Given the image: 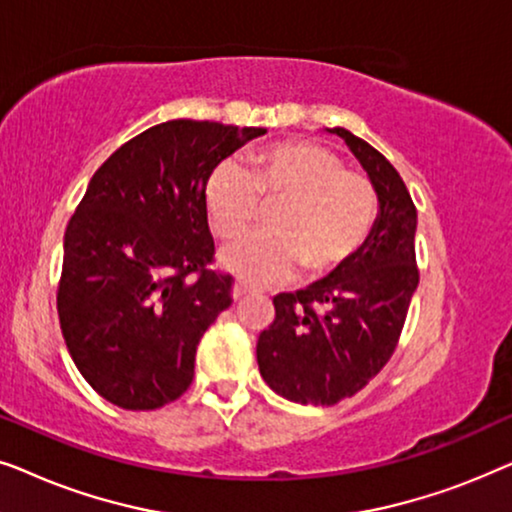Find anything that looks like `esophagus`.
<instances>
[{
	"label": "esophagus",
	"mask_w": 512,
	"mask_h": 512,
	"mask_svg": "<svg viewBox=\"0 0 512 512\" xmlns=\"http://www.w3.org/2000/svg\"><path fill=\"white\" fill-rule=\"evenodd\" d=\"M247 296H249L247 286H244V284H240V282H237V284L233 286V300H235V303H242V300H244V298H247Z\"/></svg>",
	"instance_id": "1"
}]
</instances>
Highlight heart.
<instances>
[{
    "label": "heart",
    "instance_id": "b5f03b06",
    "mask_svg": "<svg viewBox=\"0 0 512 512\" xmlns=\"http://www.w3.org/2000/svg\"><path fill=\"white\" fill-rule=\"evenodd\" d=\"M261 195L284 200L272 233L249 235L221 251V265L249 286H275L305 268L326 277L352 261L377 219V193L361 172L345 170L338 153L314 142L270 146L254 172L226 160L207 181L205 202L221 237H237L256 221Z\"/></svg>",
    "mask_w": 512,
    "mask_h": 512
}]
</instances>
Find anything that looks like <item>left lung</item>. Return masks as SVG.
I'll use <instances>...</instances> for the list:
<instances>
[{
	"instance_id": "left-lung-1",
	"label": "left lung",
	"mask_w": 512,
	"mask_h": 512,
	"mask_svg": "<svg viewBox=\"0 0 512 512\" xmlns=\"http://www.w3.org/2000/svg\"><path fill=\"white\" fill-rule=\"evenodd\" d=\"M377 193V219L352 261L303 291L272 298L275 321L258 335L256 361L275 394L300 405H335L384 368L403 331L412 293L417 209L394 165L345 128Z\"/></svg>"
}]
</instances>
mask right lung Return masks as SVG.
<instances>
[{
    "instance_id": "add662e5",
    "label": "right lung",
    "mask_w": 512,
    "mask_h": 512,
    "mask_svg": "<svg viewBox=\"0 0 512 512\" xmlns=\"http://www.w3.org/2000/svg\"><path fill=\"white\" fill-rule=\"evenodd\" d=\"M265 128L153 125L93 174L65 233L58 317L90 387L123 410H156L193 382L202 333L233 277L207 270V181Z\"/></svg>"
}]
</instances>
